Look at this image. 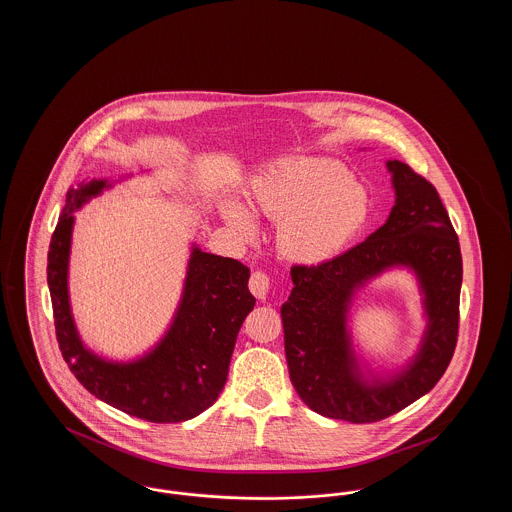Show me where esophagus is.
<instances>
[{
    "instance_id": "34e87169",
    "label": "esophagus",
    "mask_w": 512,
    "mask_h": 512,
    "mask_svg": "<svg viewBox=\"0 0 512 512\" xmlns=\"http://www.w3.org/2000/svg\"><path fill=\"white\" fill-rule=\"evenodd\" d=\"M249 290L257 299H267L268 290H270V276L263 270H257L249 278Z\"/></svg>"
}]
</instances>
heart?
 Wrapping results in <instances>:
<instances>
[{
  "label": "heart",
  "instance_id": "b5f03b06",
  "mask_svg": "<svg viewBox=\"0 0 512 512\" xmlns=\"http://www.w3.org/2000/svg\"><path fill=\"white\" fill-rule=\"evenodd\" d=\"M249 211L276 220L280 255L301 265L334 259L365 228L370 215L366 190L341 165L318 157H290L270 163L247 192ZM249 211L222 201V215L245 238L255 234Z\"/></svg>",
  "mask_w": 512,
  "mask_h": 512
}]
</instances>
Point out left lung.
Returning a JSON list of instances; mask_svg holds the SVG:
<instances>
[{
    "instance_id": "8db88e82",
    "label": "left lung",
    "mask_w": 512,
    "mask_h": 512,
    "mask_svg": "<svg viewBox=\"0 0 512 512\" xmlns=\"http://www.w3.org/2000/svg\"><path fill=\"white\" fill-rule=\"evenodd\" d=\"M395 205L384 226L338 257L293 265V290L282 305L290 380L315 413L353 424L378 422L403 411L439 382L459 334L463 257L457 232L438 190L420 174L388 161ZM393 266L417 274L429 324L414 361L388 381L368 383L346 332L357 289Z\"/></svg>"
}]
</instances>
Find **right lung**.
<instances>
[{"mask_svg":"<svg viewBox=\"0 0 512 512\" xmlns=\"http://www.w3.org/2000/svg\"><path fill=\"white\" fill-rule=\"evenodd\" d=\"M109 186L107 180L73 186L51 236L48 286L59 349L76 380L107 405L147 422H184L209 409L226 384L238 332L255 305L249 268L194 245L182 299L163 340L132 363L101 359L78 336L67 284L73 213Z\"/></svg>","mask_w":512,"mask_h":512,"instance_id":"1","label":"right lung"}]
</instances>
